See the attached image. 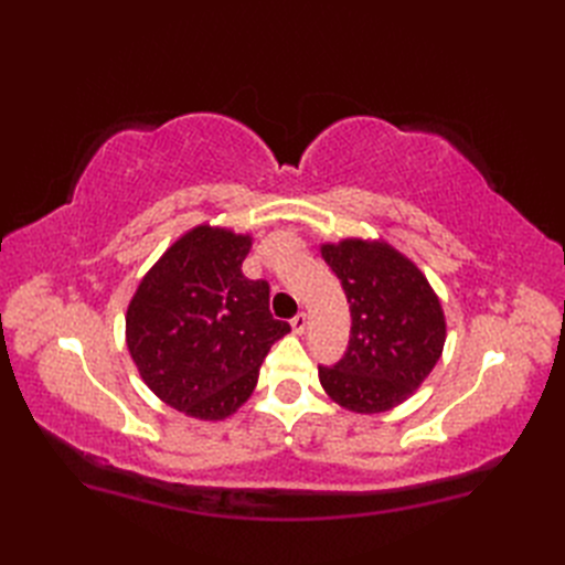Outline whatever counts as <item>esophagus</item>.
<instances>
[{"label":"esophagus","mask_w":565,"mask_h":565,"mask_svg":"<svg viewBox=\"0 0 565 565\" xmlns=\"http://www.w3.org/2000/svg\"><path fill=\"white\" fill-rule=\"evenodd\" d=\"M289 324H292L295 334H303V332H306V324H309V316H306V313H297Z\"/></svg>","instance_id":"1"}]
</instances>
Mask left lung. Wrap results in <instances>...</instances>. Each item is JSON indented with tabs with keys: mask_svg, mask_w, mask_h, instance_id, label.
<instances>
[{
	"mask_svg": "<svg viewBox=\"0 0 565 565\" xmlns=\"http://www.w3.org/2000/svg\"><path fill=\"white\" fill-rule=\"evenodd\" d=\"M341 280L351 337L332 367L318 365L328 396L358 415L407 401L429 377L446 344V316L424 273L384 241L347 237L320 245Z\"/></svg>",
	"mask_w": 565,
	"mask_h": 565,
	"instance_id": "8db88e82",
	"label": "left lung"
}]
</instances>
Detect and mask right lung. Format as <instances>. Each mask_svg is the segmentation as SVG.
Wrapping results in <instances>:
<instances>
[{
  "mask_svg": "<svg viewBox=\"0 0 565 565\" xmlns=\"http://www.w3.org/2000/svg\"><path fill=\"white\" fill-rule=\"evenodd\" d=\"M249 247V235L195 226L129 301L131 361L146 386L188 417H231L252 396L270 347L289 332L268 311V282L243 276Z\"/></svg>",
  "mask_w": 565,
  "mask_h": 565,
  "instance_id": "obj_1",
  "label": "right lung"
}]
</instances>
